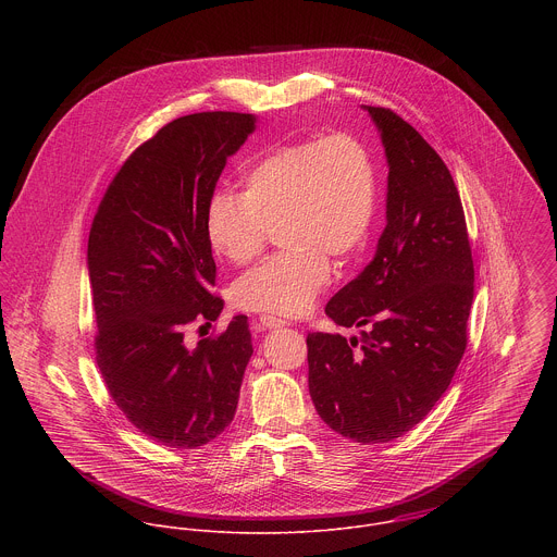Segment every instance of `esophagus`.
<instances>
[{"mask_svg":"<svg viewBox=\"0 0 557 557\" xmlns=\"http://www.w3.org/2000/svg\"><path fill=\"white\" fill-rule=\"evenodd\" d=\"M287 321L281 318H274V315H259L257 318V327L259 330H272V327H283Z\"/></svg>","mask_w":557,"mask_h":557,"instance_id":"1","label":"esophagus"}]
</instances>
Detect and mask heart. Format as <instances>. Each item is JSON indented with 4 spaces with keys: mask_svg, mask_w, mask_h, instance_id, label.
Here are the masks:
<instances>
[{
    "mask_svg": "<svg viewBox=\"0 0 557 557\" xmlns=\"http://www.w3.org/2000/svg\"><path fill=\"white\" fill-rule=\"evenodd\" d=\"M375 214V169L367 146L347 133L274 148L244 173V193L214 190L206 232L232 263H250L274 227L287 250L234 285L239 309L300 315L330 283V259L349 261Z\"/></svg>",
    "mask_w": 557,
    "mask_h": 557,
    "instance_id": "heart-1",
    "label": "heart"
}]
</instances>
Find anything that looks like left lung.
<instances>
[{"mask_svg":"<svg viewBox=\"0 0 557 557\" xmlns=\"http://www.w3.org/2000/svg\"><path fill=\"white\" fill-rule=\"evenodd\" d=\"M388 159L386 230L371 263L325 305L360 338L311 332L309 393L360 444L393 442L448 391L468 347L474 259L455 180L400 115L364 107Z\"/></svg>","mask_w":557,"mask_h":557,"instance_id":"left-lung-1","label":"left lung"}]
</instances>
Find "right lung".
Returning <instances> with one entry per match:
<instances>
[{"label":"right lung","instance_id":"add662e5","mask_svg":"<svg viewBox=\"0 0 557 557\" xmlns=\"http://www.w3.org/2000/svg\"><path fill=\"white\" fill-rule=\"evenodd\" d=\"M255 115L177 117L141 144L111 180L87 239L96 364L115 405L144 435L197 448L236 416L252 356L246 315L186 347L190 323L216 321L206 206Z\"/></svg>","mask_w":557,"mask_h":557}]
</instances>
